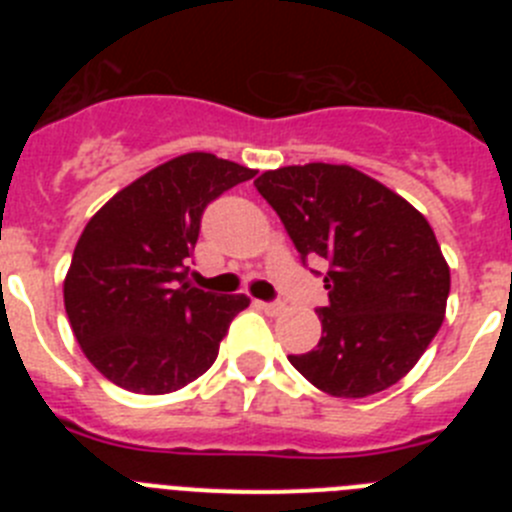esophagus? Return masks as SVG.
I'll return each instance as SVG.
<instances>
[{
	"mask_svg": "<svg viewBox=\"0 0 512 512\" xmlns=\"http://www.w3.org/2000/svg\"><path fill=\"white\" fill-rule=\"evenodd\" d=\"M256 307H259L261 312H266V315H271V318H274V315H282L284 310L282 302H256Z\"/></svg>",
	"mask_w": 512,
	"mask_h": 512,
	"instance_id": "1",
	"label": "esophagus"
}]
</instances>
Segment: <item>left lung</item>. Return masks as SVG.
Masks as SVG:
<instances>
[{
  "instance_id": "obj_1",
  "label": "left lung",
  "mask_w": 512,
  "mask_h": 512,
  "mask_svg": "<svg viewBox=\"0 0 512 512\" xmlns=\"http://www.w3.org/2000/svg\"><path fill=\"white\" fill-rule=\"evenodd\" d=\"M302 259L330 261L323 336L289 356L330 397H369L418 364L446 315L451 271L436 233L405 197L346 164L271 169L256 179Z\"/></svg>"
}]
</instances>
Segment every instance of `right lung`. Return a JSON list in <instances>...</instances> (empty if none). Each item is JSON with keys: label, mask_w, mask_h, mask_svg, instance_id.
Segmentation results:
<instances>
[{"label": "right lung", "mask_w": 512, "mask_h": 512, "mask_svg": "<svg viewBox=\"0 0 512 512\" xmlns=\"http://www.w3.org/2000/svg\"><path fill=\"white\" fill-rule=\"evenodd\" d=\"M256 169L194 151L104 202L71 256L63 305L81 351L135 395H169L215 364L246 295L189 287L187 259L205 207Z\"/></svg>", "instance_id": "add662e5"}]
</instances>
